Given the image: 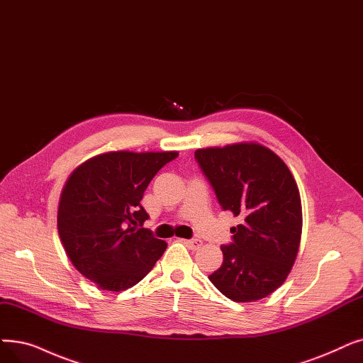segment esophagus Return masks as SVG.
<instances>
[{
    "label": "esophagus",
    "instance_id": "esophagus-1",
    "mask_svg": "<svg viewBox=\"0 0 363 363\" xmlns=\"http://www.w3.org/2000/svg\"><path fill=\"white\" fill-rule=\"evenodd\" d=\"M184 243H185L186 246H190L191 249H199V247L203 245V242H201L200 239H190V240H184Z\"/></svg>",
    "mask_w": 363,
    "mask_h": 363
}]
</instances>
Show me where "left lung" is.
Wrapping results in <instances>:
<instances>
[{
	"mask_svg": "<svg viewBox=\"0 0 363 363\" xmlns=\"http://www.w3.org/2000/svg\"><path fill=\"white\" fill-rule=\"evenodd\" d=\"M196 160L224 211L240 216L223 265L209 280L231 301L274 292L292 270L303 231L298 185L280 157L257 143L201 148Z\"/></svg>",
	"mask_w": 363,
	"mask_h": 363,
	"instance_id": "1",
	"label": "left lung"
}]
</instances>
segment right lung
I'll return each mask as SVG.
<instances>
[{"mask_svg": "<svg viewBox=\"0 0 363 363\" xmlns=\"http://www.w3.org/2000/svg\"><path fill=\"white\" fill-rule=\"evenodd\" d=\"M177 151H111L94 155L67 179L57 208V231L72 265L104 291L135 286L167 247L143 227L148 184Z\"/></svg>", "mask_w": 363, "mask_h": 363, "instance_id": "1", "label": "right lung"}]
</instances>
